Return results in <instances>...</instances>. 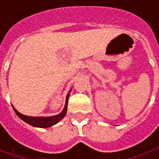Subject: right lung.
I'll return each instance as SVG.
<instances>
[{
  "mask_svg": "<svg viewBox=\"0 0 159 159\" xmlns=\"http://www.w3.org/2000/svg\"><path fill=\"white\" fill-rule=\"evenodd\" d=\"M69 95L70 93L67 94L66 96V106L64 110L62 111L61 113H59V115H56V116H52V117H28L25 115H23V114L19 113L18 111L16 110L15 108L13 107V110L15 111V113L19 116L23 121H25V123H29L30 125H32L34 127H38V128H48L50 126H52L56 123L59 122L60 120L62 119L63 117L66 116V111H67V105H68V100H69Z\"/></svg>",
  "mask_w": 159,
  "mask_h": 159,
  "instance_id": "1",
  "label": "right lung"
}]
</instances>
